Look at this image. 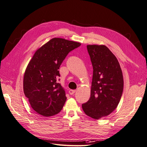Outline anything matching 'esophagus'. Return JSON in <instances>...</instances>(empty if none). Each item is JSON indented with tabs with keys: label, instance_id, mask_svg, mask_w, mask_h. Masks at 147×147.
<instances>
[{
	"label": "esophagus",
	"instance_id": "34e87169",
	"mask_svg": "<svg viewBox=\"0 0 147 147\" xmlns=\"http://www.w3.org/2000/svg\"><path fill=\"white\" fill-rule=\"evenodd\" d=\"M75 92H76V90H69V94L70 95H74L75 94Z\"/></svg>",
	"mask_w": 147,
	"mask_h": 147
}]
</instances>
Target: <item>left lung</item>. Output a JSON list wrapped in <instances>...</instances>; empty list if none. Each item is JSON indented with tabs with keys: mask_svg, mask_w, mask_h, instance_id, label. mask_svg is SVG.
Here are the masks:
<instances>
[{
	"mask_svg": "<svg viewBox=\"0 0 147 147\" xmlns=\"http://www.w3.org/2000/svg\"><path fill=\"white\" fill-rule=\"evenodd\" d=\"M93 66L90 97L82 104L86 115L96 120L116 109L122 95L123 78L116 57L103 45H88Z\"/></svg>",
	"mask_w": 147,
	"mask_h": 147,
	"instance_id": "8db88e82",
	"label": "left lung"
}]
</instances>
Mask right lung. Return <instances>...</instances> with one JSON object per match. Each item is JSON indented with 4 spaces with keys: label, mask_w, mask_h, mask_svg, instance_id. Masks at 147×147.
I'll use <instances>...</instances> for the list:
<instances>
[{
    "label": "right lung",
    "mask_w": 147,
    "mask_h": 147,
    "mask_svg": "<svg viewBox=\"0 0 147 147\" xmlns=\"http://www.w3.org/2000/svg\"><path fill=\"white\" fill-rule=\"evenodd\" d=\"M79 42L53 38L35 52L24 76V92L30 106L39 115L53 116L65 104V92L57 82L59 68L70 51Z\"/></svg>",
    "instance_id": "add662e5"
}]
</instances>
